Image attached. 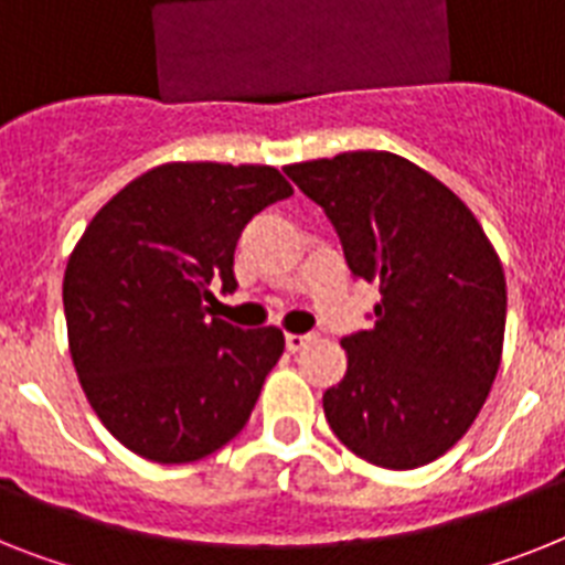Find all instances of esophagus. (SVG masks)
Segmentation results:
<instances>
[{
  "label": "esophagus",
  "instance_id": "esophagus-1",
  "mask_svg": "<svg viewBox=\"0 0 565 565\" xmlns=\"http://www.w3.org/2000/svg\"><path fill=\"white\" fill-rule=\"evenodd\" d=\"M284 341H287V350H290V353H298V350L310 344L312 335L310 333H287L284 335Z\"/></svg>",
  "mask_w": 565,
  "mask_h": 565
}]
</instances>
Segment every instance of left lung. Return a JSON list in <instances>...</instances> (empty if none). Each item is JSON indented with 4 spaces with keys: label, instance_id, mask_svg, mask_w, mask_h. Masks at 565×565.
Returning a JSON list of instances; mask_svg holds the SVG:
<instances>
[{
    "label": "left lung",
    "instance_id": "8db88e82",
    "mask_svg": "<svg viewBox=\"0 0 565 565\" xmlns=\"http://www.w3.org/2000/svg\"><path fill=\"white\" fill-rule=\"evenodd\" d=\"M290 174L335 226L355 278L379 284L373 327L341 339L348 373L324 416L355 457L407 471L466 436L500 371L505 275L451 189L391 151H344Z\"/></svg>",
    "mask_w": 565,
    "mask_h": 565
}]
</instances>
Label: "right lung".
<instances>
[{
	"label": "right lung",
	"instance_id": "right-lung-1",
	"mask_svg": "<svg viewBox=\"0 0 565 565\" xmlns=\"http://www.w3.org/2000/svg\"><path fill=\"white\" fill-rule=\"evenodd\" d=\"M290 194L273 166L163 163L85 226L63 281L68 350L94 414L137 457H210L253 414L284 333L217 319L210 287H238L241 232Z\"/></svg>",
	"mask_w": 565,
	"mask_h": 565
}]
</instances>
